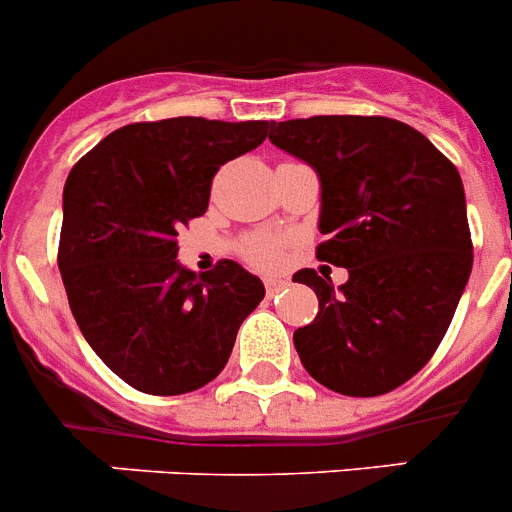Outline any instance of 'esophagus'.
<instances>
[{
	"mask_svg": "<svg viewBox=\"0 0 512 512\" xmlns=\"http://www.w3.org/2000/svg\"><path fill=\"white\" fill-rule=\"evenodd\" d=\"M287 287V280H282V277H265V290L267 295H277V292H282Z\"/></svg>",
	"mask_w": 512,
	"mask_h": 512,
	"instance_id": "obj_1",
	"label": "esophagus"
}]
</instances>
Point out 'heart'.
Returning <instances> with one entry per match:
<instances>
[{
	"label": "heart",
	"instance_id": "obj_1",
	"mask_svg": "<svg viewBox=\"0 0 512 512\" xmlns=\"http://www.w3.org/2000/svg\"><path fill=\"white\" fill-rule=\"evenodd\" d=\"M247 255H250V260L255 265L277 267L282 262V245L277 240H272V237H257L247 247Z\"/></svg>",
	"mask_w": 512,
	"mask_h": 512
}]
</instances>
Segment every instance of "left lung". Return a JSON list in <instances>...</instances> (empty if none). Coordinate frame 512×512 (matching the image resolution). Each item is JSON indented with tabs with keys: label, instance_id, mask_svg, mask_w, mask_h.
I'll use <instances>...</instances> for the list:
<instances>
[{
	"label": "left lung",
	"instance_id": "obj_1",
	"mask_svg": "<svg viewBox=\"0 0 512 512\" xmlns=\"http://www.w3.org/2000/svg\"><path fill=\"white\" fill-rule=\"evenodd\" d=\"M270 142L317 172V260L347 270L337 290L315 270L292 277L320 300L292 335L297 355L335 393H390L433 357L468 285L463 180L428 137L388 117L270 122Z\"/></svg>",
	"mask_w": 512,
	"mask_h": 512
}]
</instances>
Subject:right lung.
<instances>
[{"mask_svg":"<svg viewBox=\"0 0 512 512\" xmlns=\"http://www.w3.org/2000/svg\"><path fill=\"white\" fill-rule=\"evenodd\" d=\"M270 122L172 117L104 137L69 172L59 272L69 307L99 360L150 395L215 380L245 317L265 297L232 260L192 272L177 230L205 215L225 162L265 142Z\"/></svg>","mask_w":512,"mask_h":512,"instance_id":"right-lung-1","label":"right lung"}]
</instances>
